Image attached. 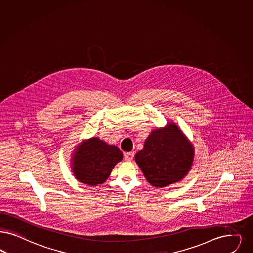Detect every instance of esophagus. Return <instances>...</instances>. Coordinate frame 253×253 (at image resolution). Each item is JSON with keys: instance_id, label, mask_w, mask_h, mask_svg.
Listing matches in <instances>:
<instances>
[{"instance_id": "34e87169", "label": "esophagus", "mask_w": 253, "mask_h": 253, "mask_svg": "<svg viewBox=\"0 0 253 253\" xmlns=\"http://www.w3.org/2000/svg\"><path fill=\"white\" fill-rule=\"evenodd\" d=\"M133 155H134V153L132 152H126L124 154V158L126 161H131V159L133 158Z\"/></svg>"}]
</instances>
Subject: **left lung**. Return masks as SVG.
Returning <instances> with one entry per match:
<instances>
[{
    "instance_id": "left-lung-1",
    "label": "left lung",
    "mask_w": 253,
    "mask_h": 253,
    "mask_svg": "<svg viewBox=\"0 0 253 253\" xmlns=\"http://www.w3.org/2000/svg\"><path fill=\"white\" fill-rule=\"evenodd\" d=\"M147 181L155 187L180 182L187 175L194 160L192 144L174 123L156 129L134 156Z\"/></svg>"
}]
</instances>
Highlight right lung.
I'll return each mask as SVG.
<instances>
[{
	"instance_id": "add662e5",
	"label": "right lung",
	"mask_w": 253,
	"mask_h": 253,
	"mask_svg": "<svg viewBox=\"0 0 253 253\" xmlns=\"http://www.w3.org/2000/svg\"><path fill=\"white\" fill-rule=\"evenodd\" d=\"M122 151L97 137L83 142L72 155V171L79 182L97 185L109 177L114 167L122 161Z\"/></svg>"
}]
</instances>
